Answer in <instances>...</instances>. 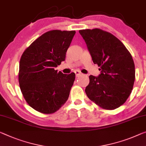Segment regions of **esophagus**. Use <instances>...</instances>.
<instances>
[{
  "instance_id": "1",
  "label": "esophagus",
  "mask_w": 146,
  "mask_h": 146,
  "mask_svg": "<svg viewBox=\"0 0 146 146\" xmlns=\"http://www.w3.org/2000/svg\"><path fill=\"white\" fill-rule=\"evenodd\" d=\"M74 72H75V74L76 76V77H78V76H80L82 74L81 73V72L79 71V70H75Z\"/></svg>"
}]
</instances>
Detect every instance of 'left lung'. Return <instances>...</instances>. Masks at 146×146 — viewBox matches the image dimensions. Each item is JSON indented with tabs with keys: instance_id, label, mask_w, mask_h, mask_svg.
Instances as JSON below:
<instances>
[{
	"instance_id": "left-lung-1",
	"label": "left lung",
	"mask_w": 146,
	"mask_h": 146,
	"mask_svg": "<svg viewBox=\"0 0 146 146\" xmlns=\"http://www.w3.org/2000/svg\"><path fill=\"white\" fill-rule=\"evenodd\" d=\"M80 34L87 44L94 64L100 67V74L89 76L87 96L106 110L121 106L131 95L135 80L132 55L115 36L100 29H84Z\"/></svg>"
}]
</instances>
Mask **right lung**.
Wrapping results in <instances>:
<instances>
[{"label": "right lung", "mask_w": 146, "mask_h": 146, "mask_svg": "<svg viewBox=\"0 0 146 146\" xmlns=\"http://www.w3.org/2000/svg\"><path fill=\"white\" fill-rule=\"evenodd\" d=\"M75 31L46 32L26 49L19 62V84L26 102L42 113L57 111L68 100L75 74L58 72Z\"/></svg>", "instance_id": "obj_1"}]
</instances>
